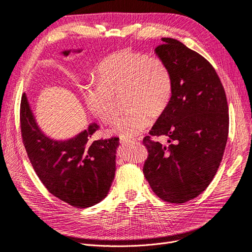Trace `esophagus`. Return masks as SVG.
Instances as JSON below:
<instances>
[{"label":"esophagus","mask_w":252,"mask_h":252,"mask_svg":"<svg viewBox=\"0 0 252 252\" xmlns=\"http://www.w3.org/2000/svg\"><path fill=\"white\" fill-rule=\"evenodd\" d=\"M135 141V139H129V138H120V142L121 143H129Z\"/></svg>","instance_id":"obj_1"}]
</instances>
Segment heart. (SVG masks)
<instances>
[{
	"label": "heart",
	"instance_id": "obj_1",
	"mask_svg": "<svg viewBox=\"0 0 252 252\" xmlns=\"http://www.w3.org/2000/svg\"><path fill=\"white\" fill-rule=\"evenodd\" d=\"M98 81L84 90L91 112L102 123L110 124L120 113L117 98L125 96L129 108L112 128L121 138H131L151 126L152 116H161L168 108L173 93L172 72L159 56L125 49L112 53L97 67Z\"/></svg>",
	"mask_w": 252,
	"mask_h": 252
}]
</instances>
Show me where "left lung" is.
<instances>
[{"label": "left lung", "instance_id": "left-lung-1", "mask_svg": "<svg viewBox=\"0 0 252 252\" xmlns=\"http://www.w3.org/2000/svg\"><path fill=\"white\" fill-rule=\"evenodd\" d=\"M156 53L172 72L168 108L143 139L148 157L143 173L158 197L184 203L208 188L221 163L228 136L224 88L212 64L173 38H162ZM152 135H167L168 147Z\"/></svg>", "mask_w": 252, "mask_h": 252}]
</instances>
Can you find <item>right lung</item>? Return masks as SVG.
<instances>
[{
    "mask_svg": "<svg viewBox=\"0 0 252 252\" xmlns=\"http://www.w3.org/2000/svg\"><path fill=\"white\" fill-rule=\"evenodd\" d=\"M20 120L27 155L50 193L79 209L94 206L107 196L115 176L119 138L93 140L92 135L99 128L96 124L65 141L46 137L36 124L25 93Z\"/></svg>",
    "mask_w": 252,
    "mask_h": 252,
    "instance_id": "right-lung-1",
    "label": "right lung"
}]
</instances>
